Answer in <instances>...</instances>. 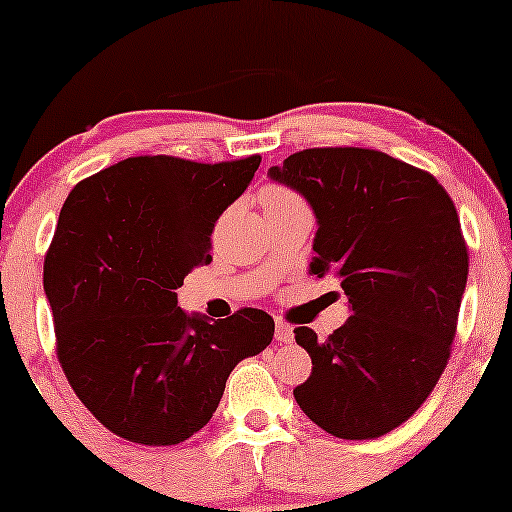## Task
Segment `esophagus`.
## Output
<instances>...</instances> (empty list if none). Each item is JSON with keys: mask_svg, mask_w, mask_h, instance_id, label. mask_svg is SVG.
Masks as SVG:
<instances>
[{"mask_svg": "<svg viewBox=\"0 0 512 512\" xmlns=\"http://www.w3.org/2000/svg\"><path fill=\"white\" fill-rule=\"evenodd\" d=\"M275 340L277 342H291L293 340V328L282 319L275 321Z\"/></svg>", "mask_w": 512, "mask_h": 512, "instance_id": "obj_1", "label": "esophagus"}]
</instances>
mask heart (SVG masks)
Listing matches in <instances>:
<instances>
[{"mask_svg": "<svg viewBox=\"0 0 512 512\" xmlns=\"http://www.w3.org/2000/svg\"><path fill=\"white\" fill-rule=\"evenodd\" d=\"M263 207L265 209H289V207H305L296 193H291L284 186H268L263 191Z\"/></svg>", "mask_w": 512, "mask_h": 512, "instance_id": "b5f03b06", "label": "heart"}]
</instances>
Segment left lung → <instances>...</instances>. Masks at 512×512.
Listing matches in <instances>:
<instances>
[{"label":"left lung","mask_w":512,"mask_h":512,"mask_svg":"<svg viewBox=\"0 0 512 512\" xmlns=\"http://www.w3.org/2000/svg\"><path fill=\"white\" fill-rule=\"evenodd\" d=\"M268 177L312 207L310 275L338 277L352 312L326 340L293 331L312 359L296 403L335 438H380L415 415L450 359L468 279L454 202L429 172L356 146L298 151Z\"/></svg>","instance_id":"obj_1"}]
</instances>
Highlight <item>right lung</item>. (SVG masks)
<instances>
[{
  "mask_svg": "<svg viewBox=\"0 0 512 512\" xmlns=\"http://www.w3.org/2000/svg\"><path fill=\"white\" fill-rule=\"evenodd\" d=\"M258 165L125 158L76 184L60 209L44 261L60 366L95 419L130 443H184L212 419L237 363L272 342L263 310L209 321L177 305Z\"/></svg>",
  "mask_w": 512,
  "mask_h": 512,
  "instance_id": "add662e5",
  "label": "right lung"
}]
</instances>
